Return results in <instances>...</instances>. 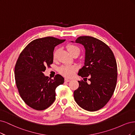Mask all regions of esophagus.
Listing matches in <instances>:
<instances>
[{"instance_id": "obj_1", "label": "esophagus", "mask_w": 135, "mask_h": 135, "mask_svg": "<svg viewBox=\"0 0 135 135\" xmlns=\"http://www.w3.org/2000/svg\"><path fill=\"white\" fill-rule=\"evenodd\" d=\"M71 81V80H69V79H66H66H64V81L66 82H69V81Z\"/></svg>"}]
</instances>
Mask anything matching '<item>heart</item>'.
Instances as JSON below:
<instances>
[{"mask_svg": "<svg viewBox=\"0 0 135 135\" xmlns=\"http://www.w3.org/2000/svg\"><path fill=\"white\" fill-rule=\"evenodd\" d=\"M67 49L68 51L72 55H73L74 53H76V52H80V49L77 46L70 44L68 45ZM58 50H55L53 54V59L54 60H56L58 57ZM77 70V67L74 66H63L60 68V72L61 73L62 75L66 77H71L73 75L74 73Z\"/></svg>", "mask_w": 135, "mask_h": 135, "instance_id": "1", "label": "heart"}]
</instances>
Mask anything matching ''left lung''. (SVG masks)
Segmentation results:
<instances>
[{
    "mask_svg": "<svg viewBox=\"0 0 135 135\" xmlns=\"http://www.w3.org/2000/svg\"><path fill=\"white\" fill-rule=\"evenodd\" d=\"M75 42L84 46L85 56L84 66L78 73L84 81H78L79 87L74 91V99L84 109L97 111L105 106L113 94L117 80L116 60L110 47L97 38L80 36ZM88 76L89 84L84 80Z\"/></svg>",
    "mask_w": 135,
    "mask_h": 135,
    "instance_id": "left-lung-1",
    "label": "left lung"
}]
</instances>
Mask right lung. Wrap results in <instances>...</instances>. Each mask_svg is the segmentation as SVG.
I'll return each mask as SVG.
<instances>
[{
    "label": "right lung",
    "mask_w": 135,
    "mask_h": 135,
    "mask_svg": "<svg viewBox=\"0 0 135 135\" xmlns=\"http://www.w3.org/2000/svg\"><path fill=\"white\" fill-rule=\"evenodd\" d=\"M54 37L33 40L21 52L15 68L17 88L25 103L34 109L42 110L55 100V89L64 83V78L56 75L50 79L43 73L53 62L55 46L63 42Z\"/></svg>",
    "instance_id": "1"
}]
</instances>
